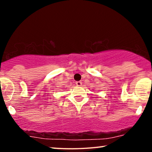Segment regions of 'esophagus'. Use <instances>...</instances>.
<instances>
[{"label":"esophagus","instance_id":"obj_1","mask_svg":"<svg viewBox=\"0 0 152 152\" xmlns=\"http://www.w3.org/2000/svg\"><path fill=\"white\" fill-rule=\"evenodd\" d=\"M82 84V82L81 81H78V82H76V85L78 86H81Z\"/></svg>","mask_w":152,"mask_h":152}]
</instances>
